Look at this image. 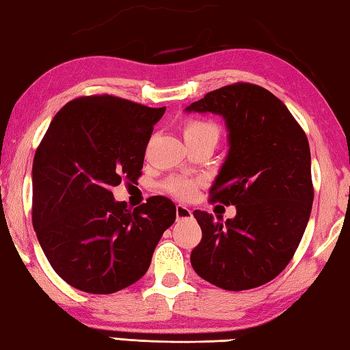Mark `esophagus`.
<instances>
[{
    "mask_svg": "<svg viewBox=\"0 0 350 350\" xmlns=\"http://www.w3.org/2000/svg\"><path fill=\"white\" fill-rule=\"evenodd\" d=\"M191 210L187 207V205H184V204H177L176 205V216H177V219H188V218H191Z\"/></svg>",
    "mask_w": 350,
    "mask_h": 350,
    "instance_id": "obj_1",
    "label": "esophagus"
}]
</instances>
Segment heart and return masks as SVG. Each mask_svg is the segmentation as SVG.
I'll return each mask as SVG.
<instances>
[{
    "label": "heart",
    "instance_id": "1",
    "mask_svg": "<svg viewBox=\"0 0 350 350\" xmlns=\"http://www.w3.org/2000/svg\"><path fill=\"white\" fill-rule=\"evenodd\" d=\"M182 132H184L185 140H190V138H210L215 143L218 140V127L210 123V121L190 120L182 127ZM166 187L173 195L179 198H188L195 193V182L188 179H173L168 182Z\"/></svg>",
    "mask_w": 350,
    "mask_h": 350
}]
</instances>
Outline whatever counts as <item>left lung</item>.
<instances>
[{
    "label": "left lung",
    "mask_w": 350,
    "mask_h": 350,
    "mask_svg": "<svg viewBox=\"0 0 350 350\" xmlns=\"http://www.w3.org/2000/svg\"><path fill=\"white\" fill-rule=\"evenodd\" d=\"M185 112L223 116L229 151L210 195L237 208L224 223L193 212L202 230L193 269L229 291L268 284L290 263L312 213L307 135L279 98L254 84L218 88Z\"/></svg>",
    "instance_id": "left-lung-1"
}]
</instances>
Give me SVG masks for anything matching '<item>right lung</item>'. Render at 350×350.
Listing matches in <instances>:
<instances>
[{
  "instance_id": "obj_1",
  "label": "right lung",
  "mask_w": 350,
  "mask_h": 350,
  "mask_svg": "<svg viewBox=\"0 0 350 350\" xmlns=\"http://www.w3.org/2000/svg\"><path fill=\"white\" fill-rule=\"evenodd\" d=\"M152 109L110 95L66 103L32 163V224L49 265L66 284L110 295L140 280L174 223L176 205L149 198L132 210L112 187L137 182L154 124Z\"/></svg>"
}]
</instances>
